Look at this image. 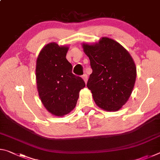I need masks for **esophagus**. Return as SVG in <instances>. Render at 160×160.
Instances as JSON below:
<instances>
[{
    "label": "esophagus",
    "instance_id": "34e87169",
    "mask_svg": "<svg viewBox=\"0 0 160 160\" xmlns=\"http://www.w3.org/2000/svg\"><path fill=\"white\" fill-rule=\"evenodd\" d=\"M82 79L84 80V81H85V82L86 83L87 81H88V75L84 74L82 76Z\"/></svg>",
    "mask_w": 160,
    "mask_h": 160
}]
</instances>
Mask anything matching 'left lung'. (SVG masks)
I'll use <instances>...</instances> for the list:
<instances>
[{"instance_id":"8db88e82","label":"left lung","mask_w":160,"mask_h":160,"mask_svg":"<svg viewBox=\"0 0 160 160\" xmlns=\"http://www.w3.org/2000/svg\"><path fill=\"white\" fill-rule=\"evenodd\" d=\"M82 46L92 69L87 87L95 104L107 112L121 109L131 96L136 79L133 59L123 46L109 37Z\"/></svg>"}]
</instances>
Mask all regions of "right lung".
Returning a JSON list of instances; mask_svg holds the SVG:
<instances>
[{
    "instance_id": "right-lung-1",
    "label": "right lung",
    "mask_w": 160,
    "mask_h": 160,
    "mask_svg": "<svg viewBox=\"0 0 160 160\" xmlns=\"http://www.w3.org/2000/svg\"><path fill=\"white\" fill-rule=\"evenodd\" d=\"M68 46L51 42L40 51L36 63L37 88L48 112L56 116L69 113L76 106L80 91L85 87L80 77L72 73L66 59Z\"/></svg>"
}]
</instances>
